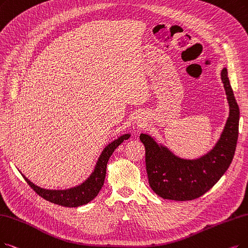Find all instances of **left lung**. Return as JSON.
Segmentation results:
<instances>
[{"label":"left lung","mask_w":248,"mask_h":248,"mask_svg":"<svg viewBox=\"0 0 248 248\" xmlns=\"http://www.w3.org/2000/svg\"><path fill=\"white\" fill-rule=\"evenodd\" d=\"M230 114L213 150L197 160H183L158 145L151 136L140 134L145 147V166L152 189L165 200L192 201L204 194L229 168L238 140L239 107L236 103L227 69L221 73Z\"/></svg>","instance_id":"obj_1"}]
</instances>
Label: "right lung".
<instances>
[{
    "label": "right lung",
    "mask_w": 248,
    "mask_h": 248,
    "mask_svg": "<svg viewBox=\"0 0 248 248\" xmlns=\"http://www.w3.org/2000/svg\"><path fill=\"white\" fill-rule=\"evenodd\" d=\"M130 137L129 134H124L120 136L118 140H114L108 145L105 147L102 155L98 157V161L95 165L94 170L91 177L83 182L81 185L76 186L74 188H70L67 190H47L43 189V188L34 185L32 182L29 181L25 176L23 178L25 181L28 183L32 189L39 195L42 196L44 200L59 204L66 207H77L83 204H86L92 202L94 197L98 194L100 190L105 182L106 177V170H107V164L108 162V158L112 155L116 148L120 145L124 140H128Z\"/></svg>",
    "instance_id": "1"
}]
</instances>
